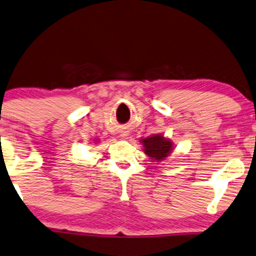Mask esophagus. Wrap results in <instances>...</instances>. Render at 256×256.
I'll list each match as a JSON object with an SVG mask.
<instances>
[{
    "mask_svg": "<svg viewBox=\"0 0 256 256\" xmlns=\"http://www.w3.org/2000/svg\"><path fill=\"white\" fill-rule=\"evenodd\" d=\"M124 135H126V134H124Z\"/></svg>",
    "mask_w": 256,
    "mask_h": 256,
    "instance_id": "esophagus-1",
    "label": "esophagus"
}]
</instances>
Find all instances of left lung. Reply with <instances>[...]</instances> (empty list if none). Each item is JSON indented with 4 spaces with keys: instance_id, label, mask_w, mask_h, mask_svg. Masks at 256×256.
<instances>
[{
    "instance_id": "obj_1",
    "label": "left lung",
    "mask_w": 256,
    "mask_h": 256,
    "mask_svg": "<svg viewBox=\"0 0 256 256\" xmlns=\"http://www.w3.org/2000/svg\"><path fill=\"white\" fill-rule=\"evenodd\" d=\"M142 144H144L146 154L149 158H152V160H164V158H167L169 152H172L170 142L160 135L149 136L147 138H144Z\"/></svg>"
}]
</instances>
